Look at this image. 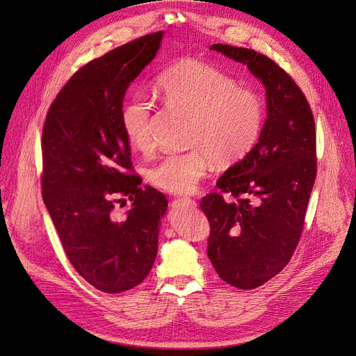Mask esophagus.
I'll list each match as a JSON object with an SVG mask.
<instances>
[{"mask_svg": "<svg viewBox=\"0 0 356 356\" xmlns=\"http://www.w3.org/2000/svg\"><path fill=\"white\" fill-rule=\"evenodd\" d=\"M172 203H174V204H196V202L190 199V197H178Z\"/></svg>", "mask_w": 356, "mask_h": 356, "instance_id": "1", "label": "esophagus"}]
</instances>
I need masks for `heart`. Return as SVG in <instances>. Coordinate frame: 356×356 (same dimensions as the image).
<instances>
[{"instance_id":"obj_1","label":"heart","mask_w":356,"mask_h":356,"mask_svg":"<svg viewBox=\"0 0 356 356\" xmlns=\"http://www.w3.org/2000/svg\"><path fill=\"white\" fill-rule=\"evenodd\" d=\"M159 95L166 105L190 115L184 145L188 149L169 154L148 170L153 186L175 195L195 190L211 169L232 166L255 147L266 123L263 96L221 70L197 60H182L159 75ZM154 105L143 95L122 108V127L138 152L153 148Z\"/></svg>"}]
</instances>
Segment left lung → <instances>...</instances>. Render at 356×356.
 Masks as SVG:
<instances>
[{
    "mask_svg": "<svg viewBox=\"0 0 356 356\" xmlns=\"http://www.w3.org/2000/svg\"><path fill=\"white\" fill-rule=\"evenodd\" d=\"M260 79L267 120L245 159L218 179L220 191L200 200L209 221L208 257L232 286L254 289L289 263L305 227L316 178L314 113L293 77L252 49L213 44Z\"/></svg>",
    "mask_w": 356,
    "mask_h": 356,
    "instance_id": "left-lung-1",
    "label": "left lung"
}]
</instances>
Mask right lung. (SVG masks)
Masks as SVG:
<instances>
[{"mask_svg": "<svg viewBox=\"0 0 356 356\" xmlns=\"http://www.w3.org/2000/svg\"><path fill=\"white\" fill-rule=\"evenodd\" d=\"M153 32L86 63L51 102L42 126L41 193L70 263L102 293L141 284L157 255L168 200L141 187L122 127L126 90L160 47ZM126 200L133 209L115 212Z\"/></svg>", "mask_w": 356, "mask_h": 356, "instance_id": "add662e5", "label": "right lung"}]
</instances>
